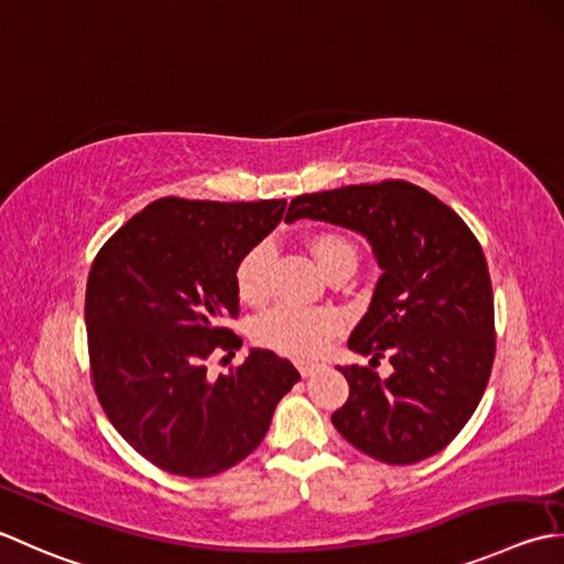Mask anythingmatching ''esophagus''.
Here are the masks:
<instances>
[{
	"label": "esophagus",
	"mask_w": 564,
	"mask_h": 564,
	"mask_svg": "<svg viewBox=\"0 0 564 564\" xmlns=\"http://www.w3.org/2000/svg\"><path fill=\"white\" fill-rule=\"evenodd\" d=\"M295 367H297V371H301V377H313V373L319 369V364L317 361H297L295 364Z\"/></svg>",
	"instance_id": "1"
}]
</instances>
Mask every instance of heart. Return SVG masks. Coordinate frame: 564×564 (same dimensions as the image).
I'll list each match as a JSON object with an SVG mask.
<instances>
[{
  "mask_svg": "<svg viewBox=\"0 0 564 564\" xmlns=\"http://www.w3.org/2000/svg\"><path fill=\"white\" fill-rule=\"evenodd\" d=\"M311 253L325 275L345 267H357V249L337 231H319L311 239ZM237 293L249 305H261L271 295V247L257 245L241 257L237 267ZM339 329V317L333 311H295L275 307L263 315L253 335L263 347L291 357H315L327 339Z\"/></svg>",
  "mask_w": 564,
  "mask_h": 564,
  "instance_id": "b5f03b06",
  "label": "heart"
}]
</instances>
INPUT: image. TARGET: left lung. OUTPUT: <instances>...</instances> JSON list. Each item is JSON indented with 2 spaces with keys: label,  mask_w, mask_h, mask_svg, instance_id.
<instances>
[{
  "label": "left lung",
  "mask_w": 564,
  "mask_h": 564,
  "mask_svg": "<svg viewBox=\"0 0 564 564\" xmlns=\"http://www.w3.org/2000/svg\"><path fill=\"white\" fill-rule=\"evenodd\" d=\"M317 219L369 241L381 275L349 349L389 357L391 377L341 367L347 403L333 425L386 465H413L447 447L487 389L494 295L484 251L462 217L405 181L295 197L291 223Z\"/></svg>",
  "instance_id": "8db88e82"
}]
</instances>
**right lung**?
<instances>
[{
  "label": "right lung",
  "mask_w": 564,
  "mask_h": 564,
  "mask_svg": "<svg viewBox=\"0 0 564 564\" xmlns=\"http://www.w3.org/2000/svg\"><path fill=\"white\" fill-rule=\"evenodd\" d=\"M285 200L163 197L107 241L90 269L85 325L95 393L143 459L178 477H213L261 445L301 373L269 349L213 379L205 359L241 347V257L283 219Z\"/></svg>",
  "instance_id": "obj_1"
}]
</instances>
